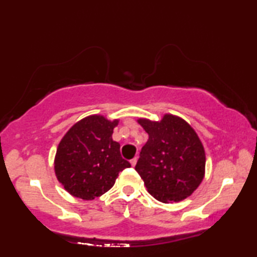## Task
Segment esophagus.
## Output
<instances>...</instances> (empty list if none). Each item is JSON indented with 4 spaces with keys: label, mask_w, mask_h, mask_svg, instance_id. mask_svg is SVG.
Returning a JSON list of instances; mask_svg holds the SVG:
<instances>
[{
    "label": "esophagus",
    "mask_w": 257,
    "mask_h": 257,
    "mask_svg": "<svg viewBox=\"0 0 257 257\" xmlns=\"http://www.w3.org/2000/svg\"><path fill=\"white\" fill-rule=\"evenodd\" d=\"M130 163H132L133 167H135V165H136V163H137V158H134V159L130 160Z\"/></svg>",
    "instance_id": "34e87169"
}]
</instances>
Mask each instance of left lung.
<instances>
[{"label": "left lung", "mask_w": 257, "mask_h": 257, "mask_svg": "<svg viewBox=\"0 0 257 257\" xmlns=\"http://www.w3.org/2000/svg\"><path fill=\"white\" fill-rule=\"evenodd\" d=\"M149 134L135 170L149 193L162 203L180 202L194 193L205 172V152L197 134L179 116L155 122L139 119Z\"/></svg>", "instance_id": "8db88e82"}]
</instances>
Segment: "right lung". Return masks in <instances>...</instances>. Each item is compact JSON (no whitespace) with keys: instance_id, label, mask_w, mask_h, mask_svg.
<instances>
[{"instance_id":"add662e5","label":"right lung","mask_w":257,"mask_h":257,"mask_svg":"<svg viewBox=\"0 0 257 257\" xmlns=\"http://www.w3.org/2000/svg\"><path fill=\"white\" fill-rule=\"evenodd\" d=\"M119 120L89 115L78 121L61 139L54 160L58 180L72 196L94 199L114 185L119 172L130 168L120 144L112 139Z\"/></svg>"}]
</instances>
